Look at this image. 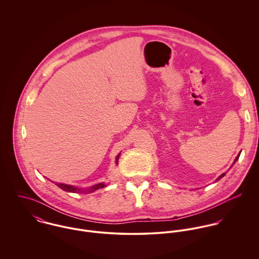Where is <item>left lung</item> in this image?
Wrapping results in <instances>:
<instances>
[{
  "mask_svg": "<svg viewBox=\"0 0 259 259\" xmlns=\"http://www.w3.org/2000/svg\"><path fill=\"white\" fill-rule=\"evenodd\" d=\"M239 155H240V153H239V154H238V155H237V156H236V158H235V160H234V162H235V161H236V160H237V159H238V157H239ZM234 162H233V163H234ZM224 176H225V174H222V176H220V177H219V178H218V179H217V182H218V181H220V180H221V179H222V178H223V177H224Z\"/></svg>",
  "mask_w": 259,
  "mask_h": 259,
  "instance_id": "1",
  "label": "left lung"
}]
</instances>
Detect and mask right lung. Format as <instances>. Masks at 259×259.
I'll return each mask as SVG.
<instances>
[{
  "label": "right lung",
  "mask_w": 259,
  "mask_h": 259,
  "mask_svg": "<svg viewBox=\"0 0 259 259\" xmlns=\"http://www.w3.org/2000/svg\"><path fill=\"white\" fill-rule=\"evenodd\" d=\"M118 157H119V154L116 156V161H115V163H117V160H118ZM56 185H58L60 188H62L63 190H65V191H68V192H74V193H81V192H87V193H91V192H93V191H95V190H97V189H100V188H103V187H105L106 185L105 184H103V183H101V184H98V185H94V186H92V187H90V188H85V189H81V188H77V187H74L73 185H64V184H56Z\"/></svg>",
  "instance_id": "add662e5"
}]
</instances>
